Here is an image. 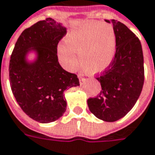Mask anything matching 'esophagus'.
I'll use <instances>...</instances> for the list:
<instances>
[{
    "instance_id": "34e87169",
    "label": "esophagus",
    "mask_w": 155,
    "mask_h": 155,
    "mask_svg": "<svg viewBox=\"0 0 155 155\" xmlns=\"http://www.w3.org/2000/svg\"><path fill=\"white\" fill-rule=\"evenodd\" d=\"M78 78H79V81H80V83H82V82H84V81L85 80V78H82V77H80V76H78Z\"/></svg>"
}]
</instances>
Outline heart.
I'll return each instance as SVG.
<instances>
[{
  "label": "heart",
  "mask_w": 155,
  "mask_h": 155,
  "mask_svg": "<svg viewBox=\"0 0 155 155\" xmlns=\"http://www.w3.org/2000/svg\"><path fill=\"white\" fill-rule=\"evenodd\" d=\"M79 64L90 75L104 72L112 63L116 52V34L108 24L88 22L71 31L65 42L58 46V56L64 68L74 71Z\"/></svg>",
  "instance_id": "obj_1"
}]
</instances>
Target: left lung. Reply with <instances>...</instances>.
<instances>
[{
    "instance_id": "left-lung-1",
    "label": "left lung",
    "mask_w": 155,
    "mask_h": 155,
    "mask_svg": "<svg viewBox=\"0 0 155 155\" xmlns=\"http://www.w3.org/2000/svg\"><path fill=\"white\" fill-rule=\"evenodd\" d=\"M116 34V54L107 71L97 79L102 91L89 98V109L104 122H116L125 116L140 97L144 84V61L139 39L122 22L106 20Z\"/></svg>"
}]
</instances>
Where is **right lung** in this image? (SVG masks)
<instances>
[{"mask_svg": "<svg viewBox=\"0 0 155 155\" xmlns=\"http://www.w3.org/2000/svg\"><path fill=\"white\" fill-rule=\"evenodd\" d=\"M66 28L51 18L25 29L15 45L9 63L12 92L21 110L40 123L58 120L66 110L64 91L78 86L77 75L60 66L57 45ZM30 54L35 55L30 61Z\"/></svg>", "mask_w": 155, "mask_h": 155, "instance_id": "add662e5", "label": "right lung"}]
</instances>
